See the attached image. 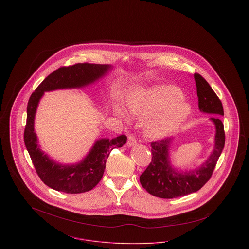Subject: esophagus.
Returning a JSON list of instances; mask_svg holds the SVG:
<instances>
[{
	"label": "esophagus",
	"instance_id": "obj_1",
	"mask_svg": "<svg viewBox=\"0 0 249 249\" xmlns=\"http://www.w3.org/2000/svg\"><path fill=\"white\" fill-rule=\"evenodd\" d=\"M126 144H127L128 147H132V146H134L136 144V139H135V137L132 134L128 135V140H127V143Z\"/></svg>",
	"mask_w": 249,
	"mask_h": 249
}]
</instances>
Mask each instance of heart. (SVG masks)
I'll return each instance as SVG.
<instances>
[{
  "mask_svg": "<svg viewBox=\"0 0 249 249\" xmlns=\"http://www.w3.org/2000/svg\"><path fill=\"white\" fill-rule=\"evenodd\" d=\"M182 98L178 87L160 85L130 99L128 108L134 114L151 113L145 122L146 133L152 138H163L177 132L191 113V107ZM115 112L123 116L120 108L116 107Z\"/></svg>",
  "mask_w": 249,
  "mask_h": 249,
  "instance_id": "obj_1",
  "label": "heart"
}]
</instances>
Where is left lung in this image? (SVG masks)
I'll return each instance as SVG.
<instances>
[{"label":"left lung","instance_id":"8db88e82","mask_svg":"<svg viewBox=\"0 0 249 249\" xmlns=\"http://www.w3.org/2000/svg\"><path fill=\"white\" fill-rule=\"evenodd\" d=\"M200 112L213 115L210 118L215 128L213 148L209 157L199 166L189 171H178L172 164L170 148L173 139L151 142L152 159L140 177L142 187L150 195L160 198H176L201 189L210 179L225 142L221 102L209 83L198 73L194 74Z\"/></svg>","mask_w":249,"mask_h":249}]
</instances>
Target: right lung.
Instances as JSON below:
<instances>
[{"instance_id": "right-lung-1", "label": "right lung", "mask_w": 249, "mask_h": 249, "mask_svg": "<svg viewBox=\"0 0 249 249\" xmlns=\"http://www.w3.org/2000/svg\"><path fill=\"white\" fill-rule=\"evenodd\" d=\"M112 69L111 65L77 63L61 67L49 74L32 94L27 107V124L24 141L36 173L50 188L66 194H81L92 190L103 178L107 159L115 147H122L126 136L114 139L103 138L95 141L88 154L78 163L63 165L50 158L38 144L35 131L36 110L45 92L59 89H75L88 86L104 77Z\"/></svg>"}]
</instances>
